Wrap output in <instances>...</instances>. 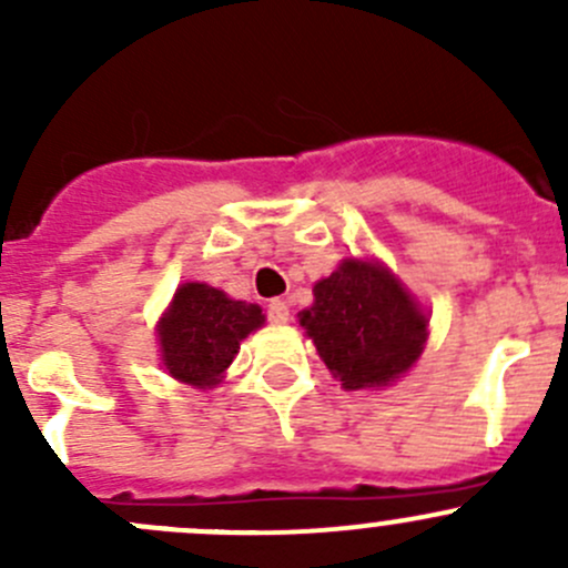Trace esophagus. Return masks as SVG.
I'll return each mask as SVG.
<instances>
[{"mask_svg":"<svg viewBox=\"0 0 568 568\" xmlns=\"http://www.w3.org/2000/svg\"><path fill=\"white\" fill-rule=\"evenodd\" d=\"M288 316H291V311H288V305H285L283 300H272L266 305V318L272 321V324H285Z\"/></svg>","mask_w":568,"mask_h":568,"instance_id":"obj_1","label":"esophagus"}]
</instances>
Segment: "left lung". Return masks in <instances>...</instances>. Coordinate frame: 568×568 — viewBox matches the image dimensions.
Returning a JSON list of instances; mask_svg holds the SVG:
<instances>
[{"mask_svg": "<svg viewBox=\"0 0 568 568\" xmlns=\"http://www.w3.org/2000/svg\"><path fill=\"white\" fill-rule=\"evenodd\" d=\"M313 296L300 324L346 390L390 385L420 357L428 318L379 263L348 257Z\"/></svg>", "mask_w": 568, "mask_h": 568, "instance_id": "left-lung-1", "label": "left lung"}]
</instances>
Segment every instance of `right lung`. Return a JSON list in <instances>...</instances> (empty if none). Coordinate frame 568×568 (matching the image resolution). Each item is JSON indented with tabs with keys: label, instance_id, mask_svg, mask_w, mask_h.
I'll use <instances>...</instances> for the list:
<instances>
[{
	"label": "right lung",
	"instance_id": "obj_1",
	"mask_svg": "<svg viewBox=\"0 0 568 568\" xmlns=\"http://www.w3.org/2000/svg\"><path fill=\"white\" fill-rule=\"evenodd\" d=\"M261 324L257 305L227 300L205 283H186L175 291L173 305L159 324L162 359L175 379L211 387L233 363L239 343Z\"/></svg>",
	"mask_w": 568,
	"mask_h": 568
}]
</instances>
